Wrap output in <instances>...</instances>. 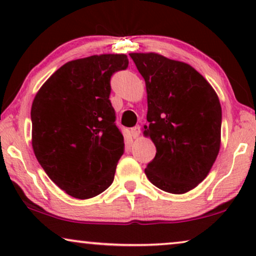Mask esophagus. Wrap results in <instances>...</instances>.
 <instances>
[{
  "instance_id": "esophagus-1",
  "label": "esophagus",
  "mask_w": 256,
  "mask_h": 256,
  "mask_svg": "<svg viewBox=\"0 0 256 256\" xmlns=\"http://www.w3.org/2000/svg\"><path fill=\"white\" fill-rule=\"evenodd\" d=\"M140 132H141V128H140V126H135V127H132L130 129V135H132V138H138Z\"/></svg>"
}]
</instances>
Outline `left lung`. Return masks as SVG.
I'll list each match as a JSON object with an SVG mask.
<instances>
[{
  "mask_svg": "<svg viewBox=\"0 0 256 256\" xmlns=\"http://www.w3.org/2000/svg\"><path fill=\"white\" fill-rule=\"evenodd\" d=\"M146 82L156 155L144 172L160 190L182 194L205 180L220 149L222 106L212 86L185 62L157 54H129Z\"/></svg>",
  "mask_w": 256,
  "mask_h": 256,
  "instance_id": "8db88e82",
  "label": "left lung"
}]
</instances>
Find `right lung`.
Wrapping results in <instances>:
<instances>
[{"instance_id": "right-lung-1", "label": "right lung", "mask_w": 256, "mask_h": 256, "mask_svg": "<svg viewBox=\"0 0 256 256\" xmlns=\"http://www.w3.org/2000/svg\"><path fill=\"white\" fill-rule=\"evenodd\" d=\"M128 62L126 54L68 62L34 96V152L50 180L72 197H96L113 183L124 143L110 100V78Z\"/></svg>"}]
</instances>
